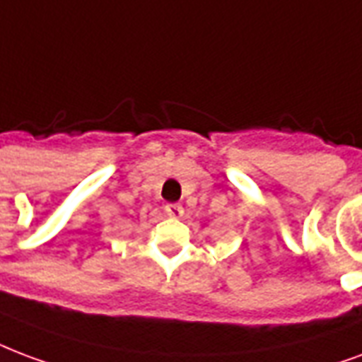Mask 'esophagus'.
Listing matches in <instances>:
<instances>
[{"mask_svg": "<svg viewBox=\"0 0 362 362\" xmlns=\"http://www.w3.org/2000/svg\"><path fill=\"white\" fill-rule=\"evenodd\" d=\"M165 211H167L168 216H180L182 215V207L178 205V203H170V205H167V207H165Z\"/></svg>", "mask_w": 362, "mask_h": 362, "instance_id": "obj_1", "label": "esophagus"}]
</instances>
